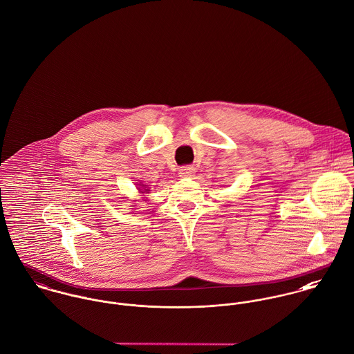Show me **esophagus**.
<instances>
[{"label":"esophagus","instance_id":"esophagus-1","mask_svg":"<svg viewBox=\"0 0 354 354\" xmlns=\"http://www.w3.org/2000/svg\"><path fill=\"white\" fill-rule=\"evenodd\" d=\"M196 169L194 166H183L180 170H178V174L180 177H192L195 174Z\"/></svg>","mask_w":354,"mask_h":354}]
</instances>
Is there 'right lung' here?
<instances>
[{"mask_svg": "<svg viewBox=\"0 0 354 354\" xmlns=\"http://www.w3.org/2000/svg\"><path fill=\"white\" fill-rule=\"evenodd\" d=\"M138 185H142V184H138ZM142 187H146V185H142ZM139 191H142V189H139ZM146 191H149V189H145V192H146ZM145 192H142V194H145Z\"/></svg>", "mask_w": 354, "mask_h": 354, "instance_id": "right-lung-1", "label": "right lung"}]
</instances>
